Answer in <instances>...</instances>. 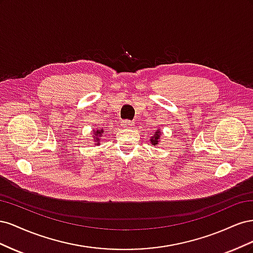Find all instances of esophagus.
Returning <instances> with one entry per match:
<instances>
[{
    "mask_svg": "<svg viewBox=\"0 0 253 253\" xmlns=\"http://www.w3.org/2000/svg\"><path fill=\"white\" fill-rule=\"evenodd\" d=\"M121 126L125 128H131L133 126V124H132V121H129V120H122Z\"/></svg>",
    "mask_w": 253,
    "mask_h": 253,
    "instance_id": "obj_1",
    "label": "esophagus"
}]
</instances>
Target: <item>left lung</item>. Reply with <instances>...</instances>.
Instances as JSON below:
<instances>
[{"instance_id":"8db88e82","label":"left lung","mask_w":253,"mask_h":253,"mask_svg":"<svg viewBox=\"0 0 253 253\" xmlns=\"http://www.w3.org/2000/svg\"><path fill=\"white\" fill-rule=\"evenodd\" d=\"M159 138H160V132L159 131H156V133H155V135H154V137H153V138L151 139V142H152V144H157L158 143V141H159Z\"/></svg>"}]
</instances>
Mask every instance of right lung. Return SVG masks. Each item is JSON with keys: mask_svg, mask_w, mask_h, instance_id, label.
<instances>
[{"mask_svg": "<svg viewBox=\"0 0 253 253\" xmlns=\"http://www.w3.org/2000/svg\"><path fill=\"white\" fill-rule=\"evenodd\" d=\"M102 132H103V129H97V131H94V132H93V133H94V136H95L94 140L96 141L97 144H99V137H100V136L102 135Z\"/></svg>", "mask_w": 253, "mask_h": 253, "instance_id": "1", "label": "right lung"}]
</instances>
